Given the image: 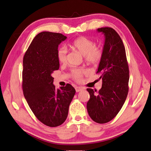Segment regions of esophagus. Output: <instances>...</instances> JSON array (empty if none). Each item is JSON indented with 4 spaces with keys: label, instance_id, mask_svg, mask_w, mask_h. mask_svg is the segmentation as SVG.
I'll list each match as a JSON object with an SVG mask.
<instances>
[{
    "label": "esophagus",
    "instance_id": "esophagus-1",
    "mask_svg": "<svg viewBox=\"0 0 151 151\" xmlns=\"http://www.w3.org/2000/svg\"><path fill=\"white\" fill-rule=\"evenodd\" d=\"M75 90H76V92H79L80 91H82L83 90H84V88H82V87H80V86H76L75 88Z\"/></svg>",
    "mask_w": 151,
    "mask_h": 151
}]
</instances>
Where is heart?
<instances>
[{"instance_id": "heart-1", "label": "heart", "mask_w": 151, "mask_h": 151, "mask_svg": "<svg viewBox=\"0 0 151 151\" xmlns=\"http://www.w3.org/2000/svg\"><path fill=\"white\" fill-rule=\"evenodd\" d=\"M71 47L80 54L84 56L85 60L91 64L99 63L103 57V50L99 46H95V42L84 36L76 38L71 44ZM57 58L60 63H64L67 59V50L65 46H61L58 49ZM85 71L81 69H75L71 71L72 76L76 81H80Z\"/></svg>"}]
</instances>
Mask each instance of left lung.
Segmentation results:
<instances>
[{"label":"left lung","mask_w":151,"mask_h":151,"mask_svg":"<svg viewBox=\"0 0 151 151\" xmlns=\"http://www.w3.org/2000/svg\"><path fill=\"white\" fill-rule=\"evenodd\" d=\"M105 36L103 57L98 71L102 86L96 90L87 88L90 100L86 108L91 119L99 124H105L118 114L129 91V70L125 49L119 34L113 28L97 29Z\"/></svg>","instance_id":"1"}]
</instances>
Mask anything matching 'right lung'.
I'll list each match as a JSON object with an SVG mask.
<instances>
[{
	"label": "right lung",
	"instance_id": "1",
	"mask_svg": "<svg viewBox=\"0 0 151 151\" xmlns=\"http://www.w3.org/2000/svg\"><path fill=\"white\" fill-rule=\"evenodd\" d=\"M66 36L60 33L42 32L33 39L23 58L24 96L36 118L55 127L66 120L75 94L70 84L56 89L53 71L60 68L58 47Z\"/></svg>",
	"mask_w": 151,
	"mask_h": 151
}]
</instances>
